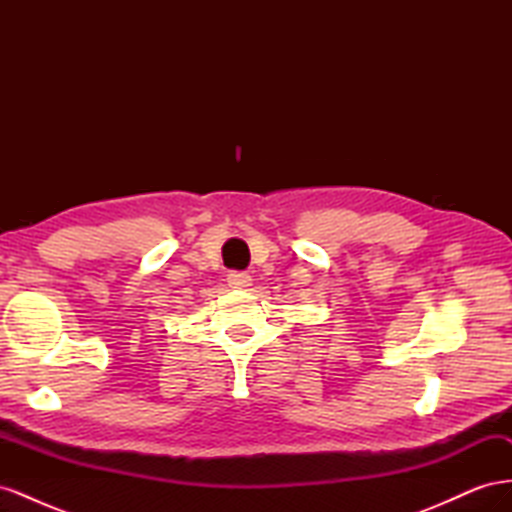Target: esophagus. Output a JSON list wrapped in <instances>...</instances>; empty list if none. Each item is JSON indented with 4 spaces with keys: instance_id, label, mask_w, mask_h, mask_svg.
<instances>
[{
    "instance_id": "esophagus-1",
    "label": "esophagus",
    "mask_w": 512,
    "mask_h": 512,
    "mask_svg": "<svg viewBox=\"0 0 512 512\" xmlns=\"http://www.w3.org/2000/svg\"><path fill=\"white\" fill-rule=\"evenodd\" d=\"M252 284V275L245 271H230L228 273V286L232 288H247Z\"/></svg>"
}]
</instances>
